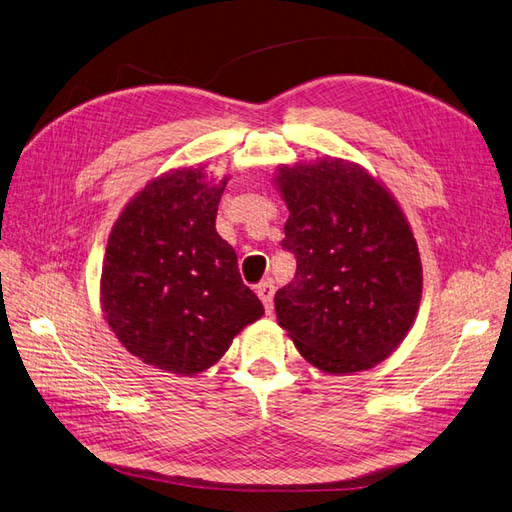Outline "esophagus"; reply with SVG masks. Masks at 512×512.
I'll return each instance as SVG.
<instances>
[{
  "instance_id": "1",
  "label": "esophagus",
  "mask_w": 512,
  "mask_h": 512,
  "mask_svg": "<svg viewBox=\"0 0 512 512\" xmlns=\"http://www.w3.org/2000/svg\"><path fill=\"white\" fill-rule=\"evenodd\" d=\"M257 296L264 303L266 312H272V296H275V285H272V281H261L257 285Z\"/></svg>"
}]
</instances>
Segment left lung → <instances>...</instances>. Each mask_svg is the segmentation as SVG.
<instances>
[{
	"instance_id": "left-lung-1",
	"label": "left lung",
	"mask_w": 512,
	"mask_h": 512,
	"mask_svg": "<svg viewBox=\"0 0 512 512\" xmlns=\"http://www.w3.org/2000/svg\"><path fill=\"white\" fill-rule=\"evenodd\" d=\"M290 218L283 251L296 259L277 290L279 325L325 373L386 360L421 301V259L399 205L373 176L340 159L281 168Z\"/></svg>"
}]
</instances>
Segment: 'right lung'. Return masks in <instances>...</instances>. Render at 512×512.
<instances>
[{"mask_svg":"<svg viewBox=\"0 0 512 512\" xmlns=\"http://www.w3.org/2000/svg\"><path fill=\"white\" fill-rule=\"evenodd\" d=\"M224 185H209L202 170L165 174L128 202L106 244V320L130 353L161 371H205L264 314L216 231Z\"/></svg>","mask_w":512,"mask_h":512,"instance_id":"obj_1","label":"right lung"}]
</instances>
